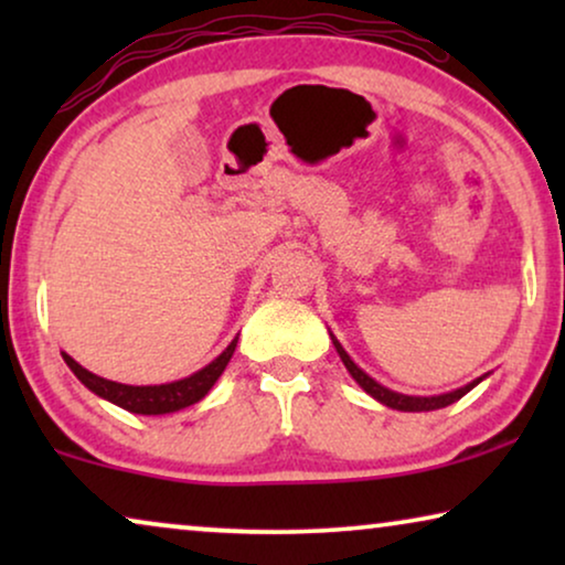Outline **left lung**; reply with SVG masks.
Listing matches in <instances>:
<instances>
[{"label": "left lung", "mask_w": 565, "mask_h": 565, "mask_svg": "<svg viewBox=\"0 0 565 565\" xmlns=\"http://www.w3.org/2000/svg\"><path fill=\"white\" fill-rule=\"evenodd\" d=\"M329 337H331V342H334V350H337V354L339 358H342V362H344V367L350 370V375L354 377V381H358V385L362 391L367 393V396H373L375 401H381L383 406H388V408H396V412H435V408H445V406H450V404H455V401H460L462 396H466L468 391H473L478 383L483 381V377H489V373L486 375H481V377H476L473 383H468V385H462V388H458V391H450V393H439V396H406V393H396V391H391V388H385V385H381L375 381V377H370L365 370H362L358 362H354L350 354L344 352V347L339 344V339L331 334L329 331Z\"/></svg>", "instance_id": "obj_1"}]
</instances>
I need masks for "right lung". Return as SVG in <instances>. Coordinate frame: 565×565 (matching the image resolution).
Instances as JSON below:
<instances>
[{"label": "right lung", "instance_id": "1", "mask_svg": "<svg viewBox=\"0 0 565 565\" xmlns=\"http://www.w3.org/2000/svg\"><path fill=\"white\" fill-rule=\"evenodd\" d=\"M238 337L231 339V344L223 350L218 358L213 362H207L203 370L192 373L182 381H172V383H161V385H126V383H115L107 381V377H99L95 373H89L87 367H82L74 358H68L66 352H61V358L72 373L79 377V381L87 385V388L95 393V396L110 401V404L126 408L130 414H143V416H159V414H174L180 408H188L192 404H198L200 398L207 396V391L213 388L215 381H218L223 370H226L228 360L234 358Z\"/></svg>", "mask_w": 565, "mask_h": 565}]
</instances>
